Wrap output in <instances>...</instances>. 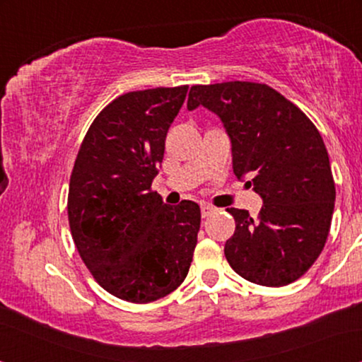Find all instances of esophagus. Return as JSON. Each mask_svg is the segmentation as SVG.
Listing matches in <instances>:
<instances>
[{
    "instance_id": "34e87169",
    "label": "esophagus",
    "mask_w": 362,
    "mask_h": 362,
    "mask_svg": "<svg viewBox=\"0 0 362 362\" xmlns=\"http://www.w3.org/2000/svg\"><path fill=\"white\" fill-rule=\"evenodd\" d=\"M214 211H216V207H212L211 204H201V214H202V217H209Z\"/></svg>"
}]
</instances>
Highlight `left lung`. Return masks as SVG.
Masks as SVG:
<instances>
[{
  "instance_id": "left-lung-1",
  "label": "left lung",
  "mask_w": 362,
  "mask_h": 362,
  "mask_svg": "<svg viewBox=\"0 0 362 362\" xmlns=\"http://www.w3.org/2000/svg\"><path fill=\"white\" fill-rule=\"evenodd\" d=\"M199 105L224 123L235 176H249L247 185L264 201L257 219L245 209H227L235 219L224 247L227 262L257 285L298 280L323 250L334 211L333 173L320 132L265 83L192 86L187 110Z\"/></svg>"
}]
</instances>
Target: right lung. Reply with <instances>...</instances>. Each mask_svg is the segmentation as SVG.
Here are the masks:
<instances>
[{"label":"right lung","mask_w":362,"mask_h":362,"mask_svg":"<svg viewBox=\"0 0 362 362\" xmlns=\"http://www.w3.org/2000/svg\"><path fill=\"white\" fill-rule=\"evenodd\" d=\"M187 86L117 97L83 138L69 182L67 214L78 255L108 293L160 300L189 272L201 226L196 202L168 206L151 182Z\"/></svg>","instance_id":"add662e5"}]
</instances>
